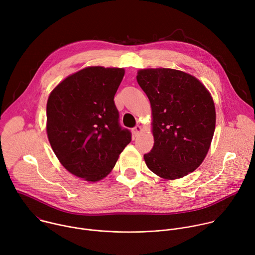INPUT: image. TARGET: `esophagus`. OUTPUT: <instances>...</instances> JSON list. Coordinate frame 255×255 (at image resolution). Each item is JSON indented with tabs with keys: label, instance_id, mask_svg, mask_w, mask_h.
<instances>
[{
	"label": "esophagus",
	"instance_id": "1",
	"mask_svg": "<svg viewBox=\"0 0 255 255\" xmlns=\"http://www.w3.org/2000/svg\"><path fill=\"white\" fill-rule=\"evenodd\" d=\"M132 132H133L134 136H138V135L142 132V127H141V126H139V125H137L136 127H134V128H133Z\"/></svg>",
	"mask_w": 255,
	"mask_h": 255
}]
</instances>
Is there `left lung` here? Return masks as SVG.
I'll use <instances>...</instances> for the list:
<instances>
[{
  "label": "left lung",
  "mask_w": 255,
  "mask_h": 255,
  "mask_svg": "<svg viewBox=\"0 0 255 255\" xmlns=\"http://www.w3.org/2000/svg\"><path fill=\"white\" fill-rule=\"evenodd\" d=\"M137 83L149 99L154 144L144 154L147 167L163 179H177L205 159L216 125L215 104L194 76L172 68H144Z\"/></svg>",
  "instance_id": "8db88e82"
}]
</instances>
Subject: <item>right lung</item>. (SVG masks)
Here are the masks:
<instances>
[{"label":"right lung","mask_w":255,"mask_h":255,"mask_svg":"<svg viewBox=\"0 0 255 255\" xmlns=\"http://www.w3.org/2000/svg\"><path fill=\"white\" fill-rule=\"evenodd\" d=\"M120 67L88 66L66 77L50 93L46 132L62 166L87 181L114 168L131 133L119 125L114 96L123 80Z\"/></svg>","instance_id":"add662e5"}]
</instances>
